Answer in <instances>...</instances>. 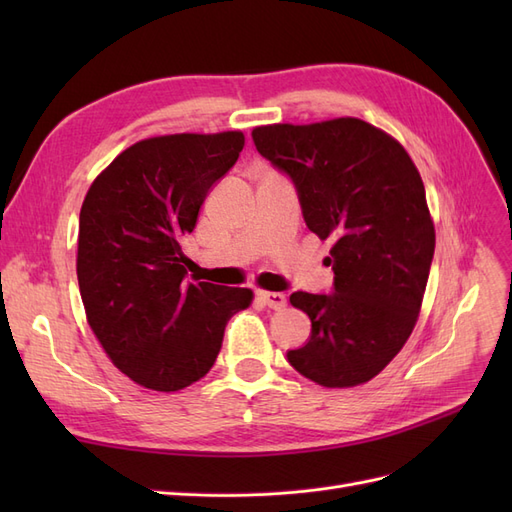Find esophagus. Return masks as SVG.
I'll list each match as a JSON object with an SVG mask.
<instances>
[{"mask_svg":"<svg viewBox=\"0 0 512 512\" xmlns=\"http://www.w3.org/2000/svg\"><path fill=\"white\" fill-rule=\"evenodd\" d=\"M258 299L269 305L271 309H284L286 307V297L282 292H269V290H260L258 292Z\"/></svg>","mask_w":512,"mask_h":512,"instance_id":"1","label":"esophagus"}]
</instances>
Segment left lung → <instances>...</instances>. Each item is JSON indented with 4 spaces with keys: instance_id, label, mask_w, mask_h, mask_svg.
I'll return each mask as SVG.
<instances>
[{
    "instance_id": "obj_1",
    "label": "left lung",
    "mask_w": 512,
    "mask_h": 512,
    "mask_svg": "<svg viewBox=\"0 0 512 512\" xmlns=\"http://www.w3.org/2000/svg\"><path fill=\"white\" fill-rule=\"evenodd\" d=\"M252 138L297 185L307 228L333 239L335 292L290 294L312 337L288 363L327 389L365 384L404 348L423 305L436 250L423 179L399 141L356 117L271 123Z\"/></svg>"
}]
</instances>
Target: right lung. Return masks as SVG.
<instances>
[{
    "label": "right lung",
    "instance_id": "obj_1",
    "mask_svg": "<svg viewBox=\"0 0 512 512\" xmlns=\"http://www.w3.org/2000/svg\"><path fill=\"white\" fill-rule=\"evenodd\" d=\"M239 130L138 141L91 183L79 218L76 277L91 331L113 365L151 391L203 378L250 288L185 282L183 241L211 185L235 166Z\"/></svg>",
    "mask_w": 512,
    "mask_h": 512
}]
</instances>
